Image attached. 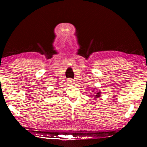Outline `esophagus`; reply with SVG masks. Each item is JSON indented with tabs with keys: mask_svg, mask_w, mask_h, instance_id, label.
<instances>
[{
	"mask_svg": "<svg viewBox=\"0 0 147 147\" xmlns=\"http://www.w3.org/2000/svg\"><path fill=\"white\" fill-rule=\"evenodd\" d=\"M67 81H68V83H69V84H74V80H72V79H69L67 80Z\"/></svg>",
	"mask_w": 147,
	"mask_h": 147,
	"instance_id": "obj_1",
	"label": "esophagus"
}]
</instances>
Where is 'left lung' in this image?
Returning <instances> with one entry per match:
<instances>
[{
    "mask_svg": "<svg viewBox=\"0 0 147 147\" xmlns=\"http://www.w3.org/2000/svg\"><path fill=\"white\" fill-rule=\"evenodd\" d=\"M100 94H101V93H100V92H98V93L96 94V96H95V98H95V99H96V98H99L100 96Z\"/></svg>",
    "mask_w": 147,
    "mask_h": 147,
    "instance_id": "obj_1",
    "label": "left lung"
}]
</instances>
